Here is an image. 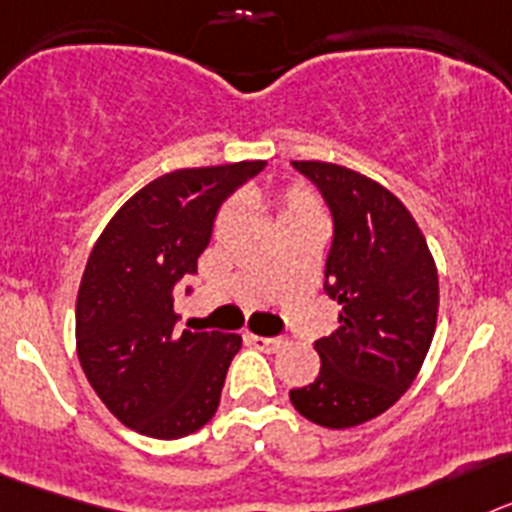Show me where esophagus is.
I'll use <instances>...</instances> for the list:
<instances>
[{
    "label": "esophagus",
    "instance_id": "34e87169",
    "mask_svg": "<svg viewBox=\"0 0 512 512\" xmlns=\"http://www.w3.org/2000/svg\"><path fill=\"white\" fill-rule=\"evenodd\" d=\"M250 342L255 348L265 350V353H275V350H281L286 345L283 337H260V335H250Z\"/></svg>",
    "mask_w": 512,
    "mask_h": 512
}]
</instances>
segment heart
<instances>
[{"label": "heart", "instance_id": "1", "mask_svg": "<svg viewBox=\"0 0 512 512\" xmlns=\"http://www.w3.org/2000/svg\"><path fill=\"white\" fill-rule=\"evenodd\" d=\"M231 219H234V211L226 208L219 216V229H226ZM296 219H322V208H319L317 198H314L306 188H299V185H296V188H288L286 193L281 195V201L275 203V226Z\"/></svg>", "mask_w": 512, "mask_h": 512}]
</instances>
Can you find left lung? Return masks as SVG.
<instances>
[{
    "label": "left lung",
    "instance_id": "8db88e82",
    "mask_svg": "<svg viewBox=\"0 0 512 512\" xmlns=\"http://www.w3.org/2000/svg\"><path fill=\"white\" fill-rule=\"evenodd\" d=\"M335 219L324 291L342 306L340 327L314 342L322 358L293 407L322 428H355L410 389L438 322V270L425 234L397 195L332 162H293Z\"/></svg>",
    "mask_w": 512,
    "mask_h": 512
}]
</instances>
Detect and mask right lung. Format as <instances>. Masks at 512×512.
<instances>
[{"label": "right lung", "mask_w": 512, "mask_h": 512, "mask_svg": "<svg viewBox=\"0 0 512 512\" xmlns=\"http://www.w3.org/2000/svg\"><path fill=\"white\" fill-rule=\"evenodd\" d=\"M265 162L175 170L131 195L102 229L77 293V355L123 425L175 441L219 410L234 332H175L172 288L198 270L226 195Z\"/></svg>", "instance_id": "add662e5"}]
</instances>
